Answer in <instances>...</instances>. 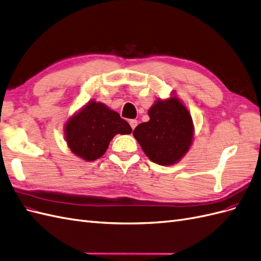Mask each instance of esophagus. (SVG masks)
<instances>
[{"label":"esophagus","instance_id":"obj_1","mask_svg":"<svg viewBox=\"0 0 261 261\" xmlns=\"http://www.w3.org/2000/svg\"><path fill=\"white\" fill-rule=\"evenodd\" d=\"M129 125H130L132 129H135V127L137 126V121H136V119H129Z\"/></svg>","mask_w":261,"mask_h":261}]
</instances>
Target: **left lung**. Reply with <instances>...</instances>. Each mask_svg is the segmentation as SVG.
Returning <instances> with one entry per match:
<instances>
[{
	"instance_id": "1",
	"label": "left lung",
	"mask_w": 261,
	"mask_h": 261,
	"mask_svg": "<svg viewBox=\"0 0 261 261\" xmlns=\"http://www.w3.org/2000/svg\"><path fill=\"white\" fill-rule=\"evenodd\" d=\"M148 115L149 121L134 129V137L152 163L178 164L190 150L194 137L193 119L185 103L172 92L167 98H157Z\"/></svg>"
}]
</instances>
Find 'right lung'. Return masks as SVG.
Returning a JSON list of instances; mask_svg holds the SVG:
<instances>
[{"label": "right lung", "mask_w": 261, "mask_h": 261, "mask_svg": "<svg viewBox=\"0 0 261 261\" xmlns=\"http://www.w3.org/2000/svg\"><path fill=\"white\" fill-rule=\"evenodd\" d=\"M132 130L117 112L95 100L89 101L73 113L63 127L69 149L86 161L102 157L115 135H127Z\"/></svg>", "instance_id": "right-lung-1"}]
</instances>
